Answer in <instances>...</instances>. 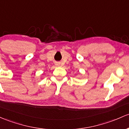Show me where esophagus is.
Returning <instances> with one entry per match:
<instances>
[{
    "label": "esophagus",
    "instance_id": "1",
    "mask_svg": "<svg viewBox=\"0 0 129 129\" xmlns=\"http://www.w3.org/2000/svg\"><path fill=\"white\" fill-rule=\"evenodd\" d=\"M59 65H60V64H59V63H56V66H59Z\"/></svg>",
    "mask_w": 129,
    "mask_h": 129
}]
</instances>
